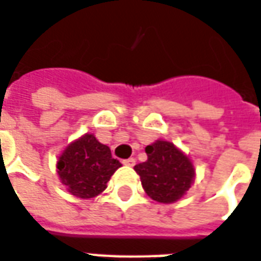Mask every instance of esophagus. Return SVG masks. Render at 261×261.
<instances>
[{
    "label": "esophagus",
    "mask_w": 261,
    "mask_h": 261,
    "mask_svg": "<svg viewBox=\"0 0 261 261\" xmlns=\"http://www.w3.org/2000/svg\"><path fill=\"white\" fill-rule=\"evenodd\" d=\"M122 163H123V165H126V167H133V165L136 164V160L128 159V160H123Z\"/></svg>",
    "instance_id": "34e87169"
}]
</instances>
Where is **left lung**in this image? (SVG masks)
Returning <instances> with one entry per match:
<instances>
[{"instance_id": "1", "label": "left lung", "mask_w": 261, "mask_h": 261, "mask_svg": "<svg viewBox=\"0 0 261 261\" xmlns=\"http://www.w3.org/2000/svg\"><path fill=\"white\" fill-rule=\"evenodd\" d=\"M147 160L135 165L149 197L170 204L182 199L193 185L195 165L179 147L168 140H155L146 147Z\"/></svg>"}]
</instances>
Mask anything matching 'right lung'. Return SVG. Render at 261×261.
Instances as JSON below:
<instances>
[{
	"mask_svg": "<svg viewBox=\"0 0 261 261\" xmlns=\"http://www.w3.org/2000/svg\"><path fill=\"white\" fill-rule=\"evenodd\" d=\"M119 167L122 164L112 157L110 147L100 143L93 133L70 142L57 161L61 184L79 199H91L106 191Z\"/></svg>",
	"mask_w": 261,
	"mask_h": 261,
	"instance_id": "obj_1",
	"label": "right lung"
}]
</instances>
